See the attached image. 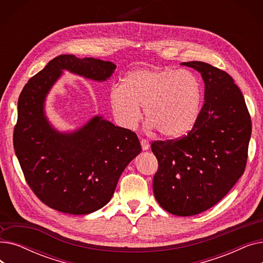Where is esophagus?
<instances>
[{"mask_svg":"<svg viewBox=\"0 0 263 263\" xmlns=\"http://www.w3.org/2000/svg\"><path fill=\"white\" fill-rule=\"evenodd\" d=\"M141 145H142V149H143L144 151L148 150L149 147H150V143H149L147 140H144V139L141 140Z\"/></svg>","mask_w":263,"mask_h":263,"instance_id":"1","label":"esophagus"}]
</instances>
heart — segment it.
Here are the masks:
<instances>
[{
    "label": "heart",
    "instance_id": "heart-1",
    "mask_svg": "<svg viewBox=\"0 0 263 263\" xmlns=\"http://www.w3.org/2000/svg\"><path fill=\"white\" fill-rule=\"evenodd\" d=\"M108 100L120 127L134 129L144 107L150 128L176 137L187 132L196 121L201 88L197 77L185 69L142 68L129 72L122 84L110 87Z\"/></svg>",
    "mask_w": 263,
    "mask_h": 263
}]
</instances>
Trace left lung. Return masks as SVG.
<instances>
[{
	"mask_svg": "<svg viewBox=\"0 0 263 263\" xmlns=\"http://www.w3.org/2000/svg\"><path fill=\"white\" fill-rule=\"evenodd\" d=\"M180 65L200 73L204 103L187 135L151 145L159 162L153 186L165 211L191 216L216 204L243 175L252 121L228 73L202 62Z\"/></svg>",
	"mask_w": 263,
	"mask_h": 263,
	"instance_id": "left-lung-1",
	"label": "left lung"
}]
</instances>
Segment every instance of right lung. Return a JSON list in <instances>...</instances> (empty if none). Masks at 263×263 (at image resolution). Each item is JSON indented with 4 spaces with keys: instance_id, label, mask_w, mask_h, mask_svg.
<instances>
[{
    "instance_id": "1",
    "label": "right lung",
    "mask_w": 263,
    "mask_h": 263,
    "mask_svg": "<svg viewBox=\"0 0 263 263\" xmlns=\"http://www.w3.org/2000/svg\"><path fill=\"white\" fill-rule=\"evenodd\" d=\"M112 62L63 54L53 59L22 89L13 147L35 195L60 212L85 215L112 199L119 177L141 154L134 132L101 115L72 131H60L46 113L47 97L64 71L105 82L114 73Z\"/></svg>"
}]
</instances>
